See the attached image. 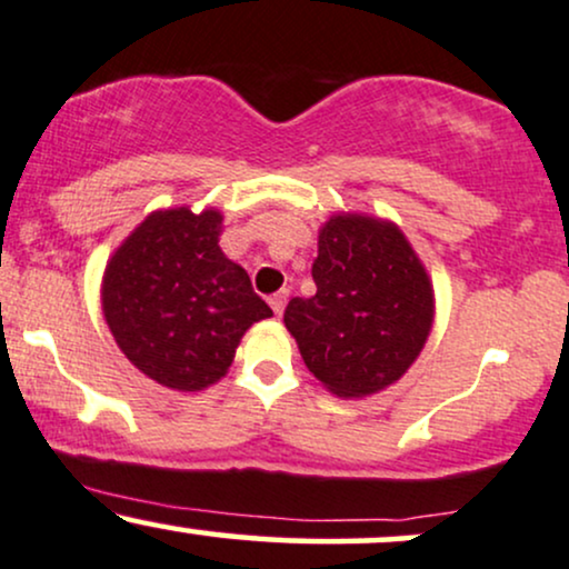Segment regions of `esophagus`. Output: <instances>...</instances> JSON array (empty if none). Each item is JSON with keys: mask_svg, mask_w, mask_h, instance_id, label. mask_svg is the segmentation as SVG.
I'll list each match as a JSON object with an SVG mask.
<instances>
[{"mask_svg": "<svg viewBox=\"0 0 569 569\" xmlns=\"http://www.w3.org/2000/svg\"><path fill=\"white\" fill-rule=\"evenodd\" d=\"M286 299H289V289H280L278 293H272V297H270V307H272V312H276V316H283Z\"/></svg>", "mask_w": 569, "mask_h": 569, "instance_id": "1", "label": "esophagus"}]
</instances>
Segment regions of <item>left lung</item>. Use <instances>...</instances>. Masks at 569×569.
<instances>
[{
	"instance_id": "8db88e82",
	"label": "left lung",
	"mask_w": 569,
	"mask_h": 569,
	"mask_svg": "<svg viewBox=\"0 0 569 569\" xmlns=\"http://www.w3.org/2000/svg\"><path fill=\"white\" fill-rule=\"evenodd\" d=\"M318 291L283 312L305 367L339 398L388 388L420 356L433 286L393 221L337 213L318 232Z\"/></svg>"
}]
</instances>
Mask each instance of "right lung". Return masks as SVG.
I'll return each mask as SVG.
<instances>
[{
	"mask_svg": "<svg viewBox=\"0 0 569 569\" xmlns=\"http://www.w3.org/2000/svg\"><path fill=\"white\" fill-rule=\"evenodd\" d=\"M221 213L154 211L103 272L101 305L136 369L171 390H202L230 369L248 326L272 310L219 248Z\"/></svg>",
	"mask_w": 569,
	"mask_h": 569,
	"instance_id": "1",
	"label": "right lung"
}]
</instances>
